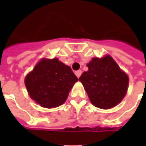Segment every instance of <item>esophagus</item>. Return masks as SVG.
Returning a JSON list of instances; mask_svg holds the SVG:
<instances>
[{"mask_svg":"<svg viewBox=\"0 0 146 146\" xmlns=\"http://www.w3.org/2000/svg\"><path fill=\"white\" fill-rule=\"evenodd\" d=\"M81 73H82V71H81V70H77V71L75 72V74H76V76H77V77H80V75H81Z\"/></svg>","mask_w":146,"mask_h":146,"instance_id":"1","label":"esophagus"}]
</instances>
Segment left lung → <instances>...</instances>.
I'll return each mask as SVG.
<instances>
[{"mask_svg":"<svg viewBox=\"0 0 146 146\" xmlns=\"http://www.w3.org/2000/svg\"><path fill=\"white\" fill-rule=\"evenodd\" d=\"M79 80L95 106L107 110L116 106L125 96L128 76L119 69L110 55L102 58H93Z\"/></svg>","mask_w":146,"mask_h":146,"instance_id":"8db88e82","label":"left lung"}]
</instances>
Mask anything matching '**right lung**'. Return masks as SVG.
<instances>
[{"label": "right lung", "mask_w": 146, "mask_h": 146, "mask_svg": "<svg viewBox=\"0 0 146 146\" xmlns=\"http://www.w3.org/2000/svg\"><path fill=\"white\" fill-rule=\"evenodd\" d=\"M78 80L71 68L58 58L42 59L25 79L30 98L45 108L63 104Z\"/></svg>", "instance_id": "obj_1"}]
</instances>
